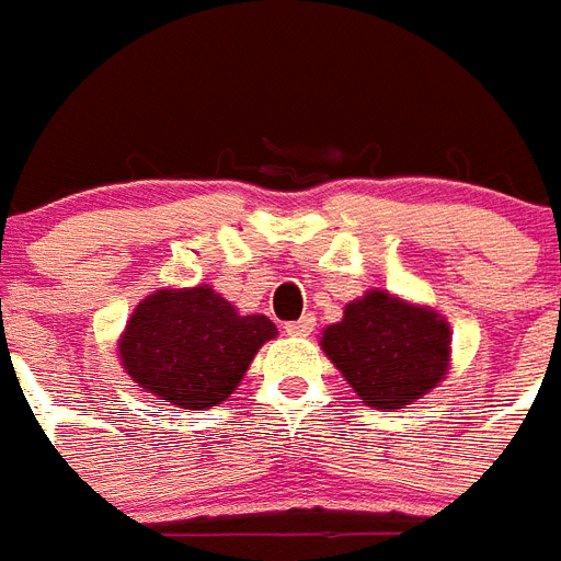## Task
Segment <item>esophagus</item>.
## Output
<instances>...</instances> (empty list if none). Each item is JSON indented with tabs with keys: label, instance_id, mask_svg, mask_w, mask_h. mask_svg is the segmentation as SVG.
Returning a JSON list of instances; mask_svg holds the SVG:
<instances>
[{
	"label": "esophagus",
	"instance_id": "obj_1",
	"mask_svg": "<svg viewBox=\"0 0 561 561\" xmlns=\"http://www.w3.org/2000/svg\"><path fill=\"white\" fill-rule=\"evenodd\" d=\"M314 325H317L314 317L306 314V317H299V320H294V323L285 325V332L294 334V337H308V334L314 332Z\"/></svg>",
	"mask_w": 561,
	"mask_h": 561
}]
</instances>
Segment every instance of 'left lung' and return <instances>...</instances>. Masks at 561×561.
<instances>
[{"label": "left lung", "mask_w": 561, "mask_h": 561, "mask_svg": "<svg viewBox=\"0 0 561 561\" xmlns=\"http://www.w3.org/2000/svg\"><path fill=\"white\" fill-rule=\"evenodd\" d=\"M323 350L369 408L396 410L443 381L451 332L431 308L369 290L325 329Z\"/></svg>", "instance_id": "8db88e82"}]
</instances>
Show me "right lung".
Returning <instances> with one entry per match:
<instances>
[{
  "label": "right lung",
  "instance_id": "obj_1",
  "mask_svg": "<svg viewBox=\"0 0 561 561\" xmlns=\"http://www.w3.org/2000/svg\"><path fill=\"white\" fill-rule=\"evenodd\" d=\"M276 325L241 317L211 288L157 290L127 320L122 364L139 387L186 410L215 408L236 390Z\"/></svg>",
  "mask_w": 561,
  "mask_h": 561
}]
</instances>
